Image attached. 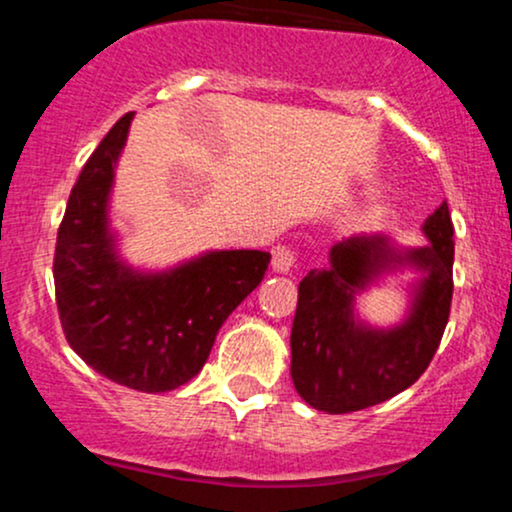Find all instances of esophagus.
<instances>
[{
    "instance_id": "esophagus-1",
    "label": "esophagus",
    "mask_w": 512,
    "mask_h": 512,
    "mask_svg": "<svg viewBox=\"0 0 512 512\" xmlns=\"http://www.w3.org/2000/svg\"><path fill=\"white\" fill-rule=\"evenodd\" d=\"M298 257L296 252H293L291 248H286V245H276V248L272 250V267L274 272L279 274H289L293 267H296Z\"/></svg>"
}]
</instances>
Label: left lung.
<instances>
[{
	"label": "left lung",
	"mask_w": 512,
	"mask_h": 512,
	"mask_svg": "<svg viewBox=\"0 0 512 512\" xmlns=\"http://www.w3.org/2000/svg\"><path fill=\"white\" fill-rule=\"evenodd\" d=\"M428 245L397 248L385 236H351L332 245L330 267L310 269L298 286L291 327V378L310 407L349 414L399 395L436 354L452 301V219L448 204L424 223ZM422 272L404 323L390 331L363 326L353 298L380 273Z\"/></svg>",
	"instance_id": "1"
}]
</instances>
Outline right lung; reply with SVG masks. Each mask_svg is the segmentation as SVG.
Listing matches in <instances>:
<instances>
[{"mask_svg": "<svg viewBox=\"0 0 512 512\" xmlns=\"http://www.w3.org/2000/svg\"><path fill=\"white\" fill-rule=\"evenodd\" d=\"M134 113L103 137L72 187L57 231L55 296L64 337L96 373L139 392H168L207 363L226 317L260 286L262 250H214L166 272L120 260L108 202Z\"/></svg>", "mask_w": 512, "mask_h": 512, "instance_id": "1", "label": "right lung"}]
</instances>
